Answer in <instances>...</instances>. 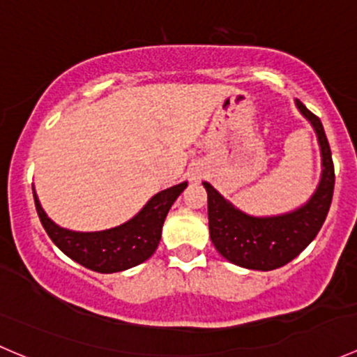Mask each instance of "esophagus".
<instances>
[{"instance_id":"obj_1","label":"esophagus","mask_w":357,"mask_h":357,"mask_svg":"<svg viewBox=\"0 0 357 357\" xmlns=\"http://www.w3.org/2000/svg\"><path fill=\"white\" fill-rule=\"evenodd\" d=\"M200 172L199 171H195V172H192V179H195V181H197V179H200Z\"/></svg>"}]
</instances>
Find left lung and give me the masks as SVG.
<instances>
[{
    "label": "left lung",
    "instance_id": "1",
    "mask_svg": "<svg viewBox=\"0 0 357 357\" xmlns=\"http://www.w3.org/2000/svg\"><path fill=\"white\" fill-rule=\"evenodd\" d=\"M295 107L314 129L321 152V178L305 204L285 214L250 215L226 200L211 183H202L207 190L212 243L226 261L240 268L271 271L285 266L316 238L332 205L335 171L325 129L298 100Z\"/></svg>",
    "mask_w": 357,
    "mask_h": 357
}]
</instances>
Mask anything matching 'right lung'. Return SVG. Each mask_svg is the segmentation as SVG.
<instances>
[{
  "label": "right lung",
  "mask_w": 357,
  "mask_h": 357,
  "mask_svg": "<svg viewBox=\"0 0 357 357\" xmlns=\"http://www.w3.org/2000/svg\"><path fill=\"white\" fill-rule=\"evenodd\" d=\"M188 181L162 190L143 205L142 211L124 225L103 231H72L48 218L36 190V211L43 228L56 247L72 261L96 273H119L142 264L153 255L162 236L165 215Z\"/></svg>",
  "instance_id": "right-lung-1"
}]
</instances>
